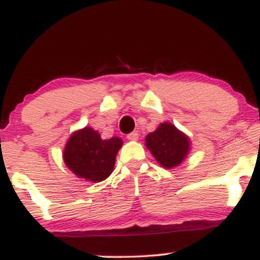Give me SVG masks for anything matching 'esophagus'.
<instances>
[{
	"label": "esophagus",
	"instance_id": "34e87169",
	"mask_svg": "<svg viewBox=\"0 0 260 260\" xmlns=\"http://www.w3.org/2000/svg\"><path fill=\"white\" fill-rule=\"evenodd\" d=\"M127 139L128 140H137V139H138V133L132 132V133L127 134Z\"/></svg>",
	"mask_w": 260,
	"mask_h": 260
}]
</instances>
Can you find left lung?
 Masks as SVG:
<instances>
[{
  "instance_id": "1",
  "label": "left lung",
  "mask_w": 260,
  "mask_h": 260,
  "mask_svg": "<svg viewBox=\"0 0 260 260\" xmlns=\"http://www.w3.org/2000/svg\"><path fill=\"white\" fill-rule=\"evenodd\" d=\"M145 145L165 169L180 165L190 149L189 138L169 122H164L156 131L149 133L145 137Z\"/></svg>"
}]
</instances>
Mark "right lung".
I'll list each match as a JSON object with an SVG mask.
<instances>
[{"mask_svg":"<svg viewBox=\"0 0 260 260\" xmlns=\"http://www.w3.org/2000/svg\"><path fill=\"white\" fill-rule=\"evenodd\" d=\"M123 144L118 137L101 139L90 127L77 131L66 143L63 160L67 168L86 181L100 182L113 171L116 155Z\"/></svg>","mask_w":260,"mask_h":260,"instance_id":"add662e5","label":"right lung"}]
</instances>
